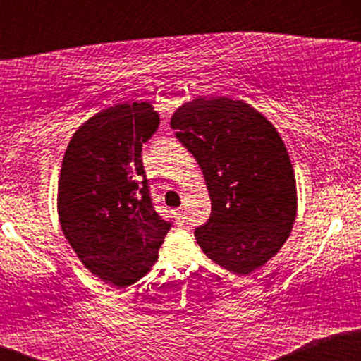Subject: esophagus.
<instances>
[{
    "mask_svg": "<svg viewBox=\"0 0 361 361\" xmlns=\"http://www.w3.org/2000/svg\"><path fill=\"white\" fill-rule=\"evenodd\" d=\"M176 219L180 222H183V219H185V212H183V209H180V210H176Z\"/></svg>",
    "mask_w": 361,
    "mask_h": 361,
    "instance_id": "1",
    "label": "esophagus"
}]
</instances>
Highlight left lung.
Returning <instances> with one entry per match:
<instances>
[{
  "label": "left lung",
  "mask_w": 361,
  "mask_h": 361,
  "mask_svg": "<svg viewBox=\"0 0 361 361\" xmlns=\"http://www.w3.org/2000/svg\"><path fill=\"white\" fill-rule=\"evenodd\" d=\"M176 137L204 173L212 214L195 231L207 258L234 275L271 259L292 233L297 185L273 123L250 103L197 98L171 117Z\"/></svg>",
  "instance_id": "1"
}]
</instances>
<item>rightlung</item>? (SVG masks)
Returning <instances> with one entry per match:
<instances>
[{
	"label": "right lung",
	"instance_id": "add662e5",
	"mask_svg": "<svg viewBox=\"0 0 361 361\" xmlns=\"http://www.w3.org/2000/svg\"><path fill=\"white\" fill-rule=\"evenodd\" d=\"M157 126L149 102L118 103L86 120L62 159L61 229L81 263L111 287L142 279L171 227L152 207L140 157Z\"/></svg>",
	"mask_w": 361,
	"mask_h": 361
}]
</instances>
